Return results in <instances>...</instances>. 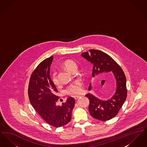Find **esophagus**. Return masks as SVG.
I'll return each mask as SVG.
<instances>
[{
	"label": "esophagus",
	"mask_w": 147,
	"mask_h": 147,
	"mask_svg": "<svg viewBox=\"0 0 147 147\" xmlns=\"http://www.w3.org/2000/svg\"><path fill=\"white\" fill-rule=\"evenodd\" d=\"M80 97V96H74V98L75 100H77L78 98H79Z\"/></svg>",
	"instance_id": "esophagus-1"
}]
</instances>
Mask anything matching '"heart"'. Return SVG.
I'll use <instances>...</instances> for the list:
<instances>
[{
	"mask_svg": "<svg viewBox=\"0 0 147 147\" xmlns=\"http://www.w3.org/2000/svg\"><path fill=\"white\" fill-rule=\"evenodd\" d=\"M63 68L68 70V71H71L74 68H77L76 63L71 60H66L63 63ZM52 81L53 84L57 85L58 84V79L56 71H54L52 74ZM82 91V83L80 81H76L73 84H70L69 86L67 87L66 89V92L70 95H76L80 94Z\"/></svg>",
	"mask_w": 147,
	"mask_h": 147,
	"instance_id": "b5f03b06",
	"label": "heart"
}]
</instances>
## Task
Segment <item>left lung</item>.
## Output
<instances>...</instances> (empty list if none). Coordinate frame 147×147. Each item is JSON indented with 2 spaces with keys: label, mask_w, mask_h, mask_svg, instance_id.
<instances>
[{
  "label": "left lung",
  "mask_w": 147,
  "mask_h": 147,
  "mask_svg": "<svg viewBox=\"0 0 147 147\" xmlns=\"http://www.w3.org/2000/svg\"><path fill=\"white\" fill-rule=\"evenodd\" d=\"M82 56L92 64V77L94 79L100 74L112 72L116 81L115 93L107 100H101L91 94L85 95L89 98V110L91 116L100 121H107L115 117L123 105L127 98L126 78L122 68L112 58L104 52L90 49L82 53ZM90 83L89 90H90Z\"/></svg>",
  "instance_id": "8db88e82"
}]
</instances>
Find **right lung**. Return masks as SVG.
Here are the masks:
<instances>
[{"label": "right lung", "mask_w": 147, "mask_h": 147, "mask_svg": "<svg viewBox=\"0 0 147 147\" xmlns=\"http://www.w3.org/2000/svg\"><path fill=\"white\" fill-rule=\"evenodd\" d=\"M53 59L51 56L37 67L30 79L28 94L31 104L41 118L49 125L57 128L70 122L75 100L69 97L61 106L57 105L58 91L49 75Z\"/></svg>", "instance_id": "obj_1"}]
</instances>
